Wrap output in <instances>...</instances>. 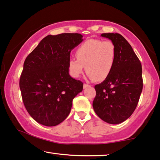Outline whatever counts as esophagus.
I'll return each instance as SVG.
<instances>
[{"label": "esophagus", "instance_id": "34e87169", "mask_svg": "<svg viewBox=\"0 0 160 160\" xmlns=\"http://www.w3.org/2000/svg\"><path fill=\"white\" fill-rule=\"evenodd\" d=\"M89 87H90V85H88V84H85L83 85V88H84V89H86V88H89Z\"/></svg>", "mask_w": 160, "mask_h": 160}]
</instances>
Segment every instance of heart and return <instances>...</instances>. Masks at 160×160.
<instances>
[{
    "label": "heart",
    "mask_w": 160,
    "mask_h": 160,
    "mask_svg": "<svg viewBox=\"0 0 160 160\" xmlns=\"http://www.w3.org/2000/svg\"><path fill=\"white\" fill-rule=\"evenodd\" d=\"M76 58L77 60L70 59L68 62L72 77H80L85 67L90 78L103 80L113 69L116 58L115 46L110 40L90 39L78 48Z\"/></svg>",
    "instance_id": "b5f03b06"
}]
</instances>
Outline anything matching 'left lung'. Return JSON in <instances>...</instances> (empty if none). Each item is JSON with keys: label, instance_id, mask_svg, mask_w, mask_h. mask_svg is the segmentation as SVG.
<instances>
[{"label": "left lung", "instance_id": "1", "mask_svg": "<svg viewBox=\"0 0 160 160\" xmlns=\"http://www.w3.org/2000/svg\"><path fill=\"white\" fill-rule=\"evenodd\" d=\"M101 36L115 45L116 58L110 75L95 86L92 107L101 120L117 125L130 118L138 105L143 87L142 65L122 35L102 33Z\"/></svg>", "mask_w": 160, "mask_h": 160}]
</instances>
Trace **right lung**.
<instances>
[{
	"label": "right lung",
	"instance_id": "add662e5",
	"mask_svg": "<svg viewBox=\"0 0 160 160\" xmlns=\"http://www.w3.org/2000/svg\"><path fill=\"white\" fill-rule=\"evenodd\" d=\"M79 33L49 35L28 55L20 78L24 105L42 125L56 126L66 119L83 83L69 74L70 52L83 40Z\"/></svg>",
	"mask_w": 160,
	"mask_h": 160
}]
</instances>
